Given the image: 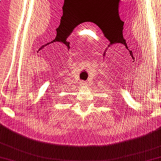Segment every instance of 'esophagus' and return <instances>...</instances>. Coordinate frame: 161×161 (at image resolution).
Here are the masks:
<instances>
[{"label": "esophagus", "instance_id": "1", "mask_svg": "<svg viewBox=\"0 0 161 161\" xmlns=\"http://www.w3.org/2000/svg\"><path fill=\"white\" fill-rule=\"evenodd\" d=\"M81 85H86V83H87V82H86V81H83V80H82V81H81Z\"/></svg>", "mask_w": 161, "mask_h": 161}]
</instances>
